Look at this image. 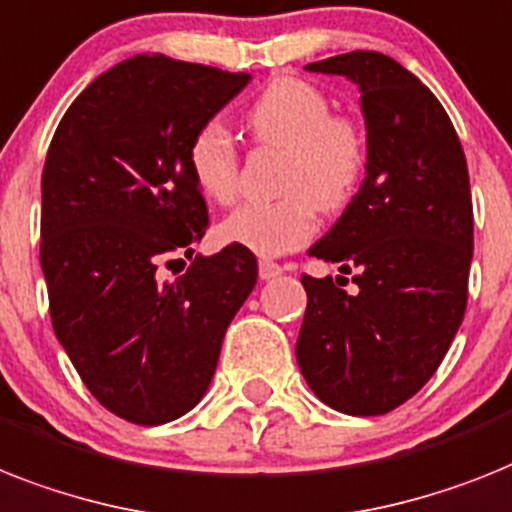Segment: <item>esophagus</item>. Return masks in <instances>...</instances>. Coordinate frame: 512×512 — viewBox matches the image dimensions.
<instances>
[{"mask_svg":"<svg viewBox=\"0 0 512 512\" xmlns=\"http://www.w3.org/2000/svg\"><path fill=\"white\" fill-rule=\"evenodd\" d=\"M282 266L274 264V261H261L259 264V277L261 280H274V277H280Z\"/></svg>","mask_w":512,"mask_h":512,"instance_id":"obj_1","label":"esophagus"}]
</instances>
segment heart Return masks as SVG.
<instances>
[{"label": "heart", "mask_w": 512, "mask_h": 512, "mask_svg": "<svg viewBox=\"0 0 512 512\" xmlns=\"http://www.w3.org/2000/svg\"><path fill=\"white\" fill-rule=\"evenodd\" d=\"M253 141L285 151L277 201L230 211L214 235L222 246L256 256L301 248L316 230V209L340 211L366 172V138L348 117H332L329 99L306 80L277 78L246 112ZM190 177L211 204L238 193V149L222 122H204L188 146Z\"/></svg>", "instance_id": "obj_1"}]
</instances>
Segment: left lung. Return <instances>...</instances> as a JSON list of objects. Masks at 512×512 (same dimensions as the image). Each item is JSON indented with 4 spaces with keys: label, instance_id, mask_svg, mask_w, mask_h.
Returning <instances> with one entry per match:
<instances>
[{
    "label": "left lung",
    "instance_id": "8db88e82",
    "mask_svg": "<svg viewBox=\"0 0 512 512\" xmlns=\"http://www.w3.org/2000/svg\"><path fill=\"white\" fill-rule=\"evenodd\" d=\"M356 83L366 177L308 256L356 272L348 293L303 274L308 306L295 358L308 387L348 416L413 398L445 358L468 301L474 209L468 167L437 96L395 59L350 52L306 65ZM348 285V280H345Z\"/></svg>",
    "mask_w": 512,
    "mask_h": 512
}]
</instances>
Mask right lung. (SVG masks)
Returning a JSON list of instances; mask_svg holds the SVG:
<instances>
[{
    "instance_id": "1",
    "label": "right lung",
    "mask_w": 512,
    "mask_h": 512,
    "mask_svg": "<svg viewBox=\"0 0 512 512\" xmlns=\"http://www.w3.org/2000/svg\"><path fill=\"white\" fill-rule=\"evenodd\" d=\"M164 54H135L70 104L41 175V269L54 335L114 416L156 426L209 390L232 316L259 266L227 246L193 258L209 211L188 167L190 138L248 86Z\"/></svg>"
}]
</instances>
